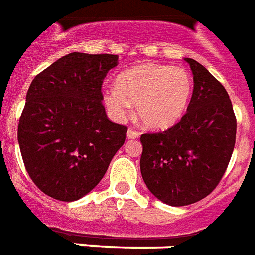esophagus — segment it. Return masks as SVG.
<instances>
[{
	"label": "esophagus",
	"mask_w": 255,
	"mask_h": 255,
	"mask_svg": "<svg viewBox=\"0 0 255 255\" xmlns=\"http://www.w3.org/2000/svg\"><path fill=\"white\" fill-rule=\"evenodd\" d=\"M139 135H140V133L137 132V131H135L133 128H128V131H127L128 139H136V137H139Z\"/></svg>",
	"instance_id": "1"
}]
</instances>
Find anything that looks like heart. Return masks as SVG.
I'll list each match as a JSON object with an SVG mask.
<instances>
[{"mask_svg":"<svg viewBox=\"0 0 255 255\" xmlns=\"http://www.w3.org/2000/svg\"><path fill=\"white\" fill-rule=\"evenodd\" d=\"M192 92V77L185 69L146 63L123 71L115 86L105 89L104 101L113 118L126 119L135 104L144 127L166 129L182 118Z\"/></svg>","mask_w":255,"mask_h":255,"instance_id":"obj_1","label":"heart"}]
</instances>
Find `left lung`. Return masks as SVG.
<instances>
[{"instance_id":"1","label":"left lung","mask_w":255,"mask_h":255,"mask_svg":"<svg viewBox=\"0 0 255 255\" xmlns=\"http://www.w3.org/2000/svg\"><path fill=\"white\" fill-rule=\"evenodd\" d=\"M185 60L195 82L186 113L166 131L140 136L144 184L156 199L173 207L197 203L218 186L237 136L227 90L199 62Z\"/></svg>"}]
</instances>
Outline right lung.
Masks as SVG:
<instances>
[{
    "label": "right lung",
    "mask_w": 255,
    "mask_h": 255,
    "mask_svg": "<svg viewBox=\"0 0 255 255\" xmlns=\"http://www.w3.org/2000/svg\"><path fill=\"white\" fill-rule=\"evenodd\" d=\"M116 65L118 55L73 52L32 81L17 139L31 180L52 199L88 195L124 144L127 127L109 120L101 92Z\"/></svg>",
    "instance_id": "1"
}]
</instances>
